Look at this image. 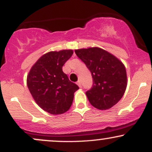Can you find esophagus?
<instances>
[{"mask_svg":"<svg viewBox=\"0 0 152 152\" xmlns=\"http://www.w3.org/2000/svg\"><path fill=\"white\" fill-rule=\"evenodd\" d=\"M76 83H77L78 86H79L80 88H81V81H78L77 82H76Z\"/></svg>","mask_w":152,"mask_h":152,"instance_id":"obj_1","label":"esophagus"}]
</instances>
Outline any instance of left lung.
Here are the masks:
<instances>
[{
	"label": "left lung",
	"instance_id": "1",
	"mask_svg": "<svg viewBox=\"0 0 152 152\" xmlns=\"http://www.w3.org/2000/svg\"><path fill=\"white\" fill-rule=\"evenodd\" d=\"M91 73L93 86L86 94L99 110L111 109L122 98L127 86L125 66L113 54L98 47L75 50Z\"/></svg>",
	"mask_w": 152,
	"mask_h": 152
}]
</instances>
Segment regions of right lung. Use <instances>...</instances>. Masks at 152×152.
<instances>
[{
  "label": "right lung",
  "instance_id": "1",
  "mask_svg": "<svg viewBox=\"0 0 152 152\" xmlns=\"http://www.w3.org/2000/svg\"><path fill=\"white\" fill-rule=\"evenodd\" d=\"M73 53V50L69 49L43 54L27 76L28 88L35 102L49 114L66 112L72 104L75 91L78 89L62 70Z\"/></svg>",
  "mask_w": 152,
  "mask_h": 152
}]
</instances>
